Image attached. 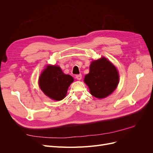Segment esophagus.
<instances>
[{"label":"esophagus","mask_w":153,"mask_h":153,"mask_svg":"<svg viewBox=\"0 0 153 153\" xmlns=\"http://www.w3.org/2000/svg\"><path fill=\"white\" fill-rule=\"evenodd\" d=\"M76 78L78 80H80L82 79V75H81V74H80V75H76Z\"/></svg>","instance_id":"34e87169"}]
</instances>
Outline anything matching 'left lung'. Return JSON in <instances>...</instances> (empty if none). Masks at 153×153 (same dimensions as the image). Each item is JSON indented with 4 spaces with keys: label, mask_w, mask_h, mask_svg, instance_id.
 I'll return each instance as SVG.
<instances>
[{
    "label": "left lung",
    "mask_w": 153,
    "mask_h": 153,
    "mask_svg": "<svg viewBox=\"0 0 153 153\" xmlns=\"http://www.w3.org/2000/svg\"><path fill=\"white\" fill-rule=\"evenodd\" d=\"M89 73L84 82L89 87L91 94L98 98H104L116 89L119 83L118 71L113 64L105 57L92 61Z\"/></svg>",
    "instance_id": "8db88e82"
}]
</instances>
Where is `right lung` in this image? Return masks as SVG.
Returning a JSON list of instances; mask_svg holds the SVG:
<instances>
[{"label":"right lung","instance_id":"add662e5","mask_svg":"<svg viewBox=\"0 0 153 153\" xmlns=\"http://www.w3.org/2000/svg\"><path fill=\"white\" fill-rule=\"evenodd\" d=\"M73 80V78L65 75L60 67L48 66L41 73L39 85L45 95L51 99L60 101L66 96L68 87Z\"/></svg>","mask_w":153,"mask_h":153}]
</instances>
